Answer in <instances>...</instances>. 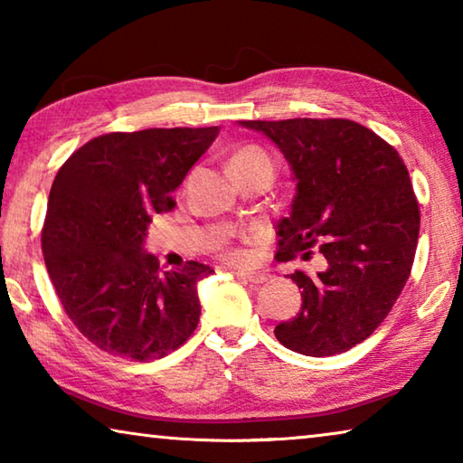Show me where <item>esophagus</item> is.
Returning a JSON list of instances; mask_svg holds the SVG:
<instances>
[{
  "label": "esophagus",
  "instance_id": "esophagus-1",
  "mask_svg": "<svg viewBox=\"0 0 463 463\" xmlns=\"http://www.w3.org/2000/svg\"><path fill=\"white\" fill-rule=\"evenodd\" d=\"M234 276H237L241 281H249V284H255V286L268 281V276L261 271H234Z\"/></svg>",
  "mask_w": 463,
  "mask_h": 463
}]
</instances>
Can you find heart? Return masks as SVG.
<instances>
[{
	"label": "heart",
	"instance_id": "1",
	"mask_svg": "<svg viewBox=\"0 0 463 463\" xmlns=\"http://www.w3.org/2000/svg\"><path fill=\"white\" fill-rule=\"evenodd\" d=\"M250 163H263V165H273L269 155L263 151L260 146H242L237 153L232 155L231 159V167H239V165H250ZM255 237H245V241H253ZM224 257L232 263H242L249 260V253L242 247L234 245V242H224Z\"/></svg>",
	"mask_w": 463,
	"mask_h": 463
}]
</instances>
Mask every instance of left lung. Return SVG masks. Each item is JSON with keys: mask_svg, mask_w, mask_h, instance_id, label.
<instances>
[{"mask_svg": "<svg viewBox=\"0 0 463 463\" xmlns=\"http://www.w3.org/2000/svg\"><path fill=\"white\" fill-rule=\"evenodd\" d=\"M279 146L296 179L292 213L278 222V260L294 271L302 307L276 326L284 347L310 357L343 354L378 328L409 281L420 213L402 156L373 130L345 118L241 120Z\"/></svg>", "mask_w": 463, "mask_h": 463, "instance_id": "obj_1", "label": "left lung"}]
</instances>
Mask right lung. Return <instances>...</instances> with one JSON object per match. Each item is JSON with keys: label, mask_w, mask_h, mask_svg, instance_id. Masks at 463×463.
<instances>
[{"label": "right lung", "mask_w": 463, "mask_h": 463, "mask_svg": "<svg viewBox=\"0 0 463 463\" xmlns=\"http://www.w3.org/2000/svg\"><path fill=\"white\" fill-rule=\"evenodd\" d=\"M221 128H146L91 138L54 177L43 255L67 317L109 355L161 359L200 320L198 281L214 269L187 261L161 271L145 253L148 222L175 206L171 192Z\"/></svg>", "instance_id": "obj_1"}]
</instances>
